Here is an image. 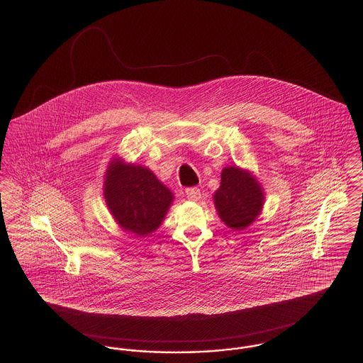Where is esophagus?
Instances as JSON below:
<instances>
[{
  "label": "esophagus",
  "mask_w": 363,
  "mask_h": 363,
  "mask_svg": "<svg viewBox=\"0 0 363 363\" xmlns=\"http://www.w3.org/2000/svg\"><path fill=\"white\" fill-rule=\"evenodd\" d=\"M185 193H186V197L193 201H197L201 199V191L199 188H188L185 190Z\"/></svg>",
  "instance_id": "1"
}]
</instances>
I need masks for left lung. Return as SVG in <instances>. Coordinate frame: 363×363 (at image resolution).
I'll list each match as a JSON object with an SVG mask.
<instances>
[{"mask_svg":"<svg viewBox=\"0 0 363 363\" xmlns=\"http://www.w3.org/2000/svg\"><path fill=\"white\" fill-rule=\"evenodd\" d=\"M213 200L225 225L242 230L256 220L262 208L264 194L250 174L238 167H225L222 172L220 188L216 190Z\"/></svg>","mask_w":363,"mask_h":363,"instance_id":"1","label":"left lung"}]
</instances>
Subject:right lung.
<instances>
[{"label": "right lung", "instance_id": "1", "mask_svg": "<svg viewBox=\"0 0 363 363\" xmlns=\"http://www.w3.org/2000/svg\"><path fill=\"white\" fill-rule=\"evenodd\" d=\"M104 199L122 228L147 235L162 223L173 194L148 169L111 162L104 181Z\"/></svg>", "mask_w": 363, "mask_h": 363}]
</instances>
